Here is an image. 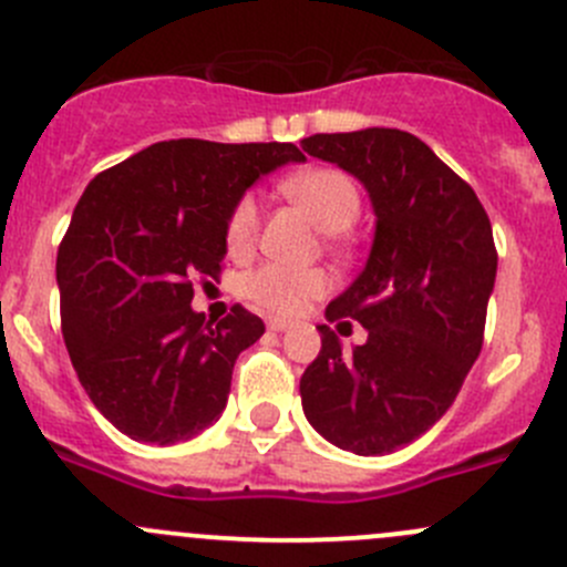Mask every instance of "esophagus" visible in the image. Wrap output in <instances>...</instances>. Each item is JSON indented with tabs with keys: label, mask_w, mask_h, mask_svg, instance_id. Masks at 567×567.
<instances>
[{
	"label": "esophagus",
	"mask_w": 567,
	"mask_h": 567,
	"mask_svg": "<svg viewBox=\"0 0 567 567\" xmlns=\"http://www.w3.org/2000/svg\"><path fill=\"white\" fill-rule=\"evenodd\" d=\"M290 327H293V323L285 321V318H268V329H271V332H288Z\"/></svg>",
	"instance_id": "1"
}]
</instances>
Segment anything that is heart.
<instances>
[{
	"label": "heart",
	"mask_w": 567,
	"mask_h": 567,
	"mask_svg": "<svg viewBox=\"0 0 567 567\" xmlns=\"http://www.w3.org/2000/svg\"><path fill=\"white\" fill-rule=\"evenodd\" d=\"M288 199L305 207L312 221L329 235H338L357 221L362 207L360 188L346 172L312 166L282 183ZM260 233V207L255 196H244L227 221V251L244 257L255 249ZM329 290V277L318 268H296L285 262H262L244 279V296L271 316H299Z\"/></svg>",
	"instance_id": "obj_1"
}]
</instances>
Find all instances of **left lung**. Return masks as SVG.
Returning <instances> with one entry per match:
<instances>
[{
    "label": "left lung",
    "mask_w": 567,
    "mask_h": 567,
    "mask_svg": "<svg viewBox=\"0 0 567 567\" xmlns=\"http://www.w3.org/2000/svg\"><path fill=\"white\" fill-rule=\"evenodd\" d=\"M301 150L354 174L377 216L365 268L327 307V321L340 329L354 318L368 340L346 351L321 323L301 406L338 449L390 454L441 421L480 357L498 266L491 218L474 188L410 132H321Z\"/></svg>",
    "instance_id": "8db88e82"
}]
</instances>
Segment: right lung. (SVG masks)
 <instances>
[{
    "label": "right lung",
    "instance_id": "obj_1",
    "mask_svg": "<svg viewBox=\"0 0 567 567\" xmlns=\"http://www.w3.org/2000/svg\"><path fill=\"white\" fill-rule=\"evenodd\" d=\"M293 144L161 141L99 174L58 249L63 340L96 410L132 441H188L227 406L235 360L266 323L235 305L190 307L216 279L227 221L262 174L301 163Z\"/></svg>",
    "mask_w": 567,
    "mask_h": 567
}]
</instances>
